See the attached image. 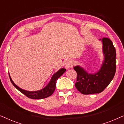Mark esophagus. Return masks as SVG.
Wrapping results in <instances>:
<instances>
[{
  "instance_id": "1",
  "label": "esophagus",
  "mask_w": 124,
  "mask_h": 124,
  "mask_svg": "<svg viewBox=\"0 0 124 124\" xmlns=\"http://www.w3.org/2000/svg\"><path fill=\"white\" fill-rule=\"evenodd\" d=\"M73 64H74L73 61L71 60V59H68V60L66 61L65 63V67L67 69H69L73 66Z\"/></svg>"
}]
</instances>
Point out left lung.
Segmentation results:
<instances>
[{"instance_id":"left-lung-1","label":"left lung","mask_w":124,"mask_h":124,"mask_svg":"<svg viewBox=\"0 0 124 124\" xmlns=\"http://www.w3.org/2000/svg\"><path fill=\"white\" fill-rule=\"evenodd\" d=\"M100 40L103 44L104 60L98 72L91 74L79 65L74 67L77 72V82L75 86L82 94L102 92L115 76L116 69V49L109 38H103Z\"/></svg>"}]
</instances>
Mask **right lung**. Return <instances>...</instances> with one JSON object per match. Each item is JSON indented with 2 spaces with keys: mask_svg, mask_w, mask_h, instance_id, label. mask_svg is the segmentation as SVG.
Wrapping results in <instances>:
<instances>
[{
  "mask_svg": "<svg viewBox=\"0 0 124 124\" xmlns=\"http://www.w3.org/2000/svg\"><path fill=\"white\" fill-rule=\"evenodd\" d=\"M66 71V69L65 68H62L54 73L52 76V77L51 79L50 82L48 83V85L40 90L38 91H27L25 90L22 89L21 88L18 87L13 82L11 76L9 75V76L10 81L13 84V85L18 90H19L20 92L26 95L27 97L30 98V99H44V98H47L48 96L51 95L53 94L54 91H55L56 88V82L57 80V79L62 75Z\"/></svg>",
  "mask_w": 124,
  "mask_h": 124,
  "instance_id": "1",
  "label": "right lung"
}]
</instances>
